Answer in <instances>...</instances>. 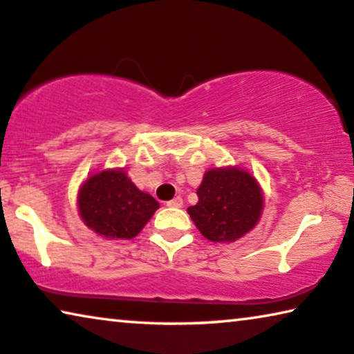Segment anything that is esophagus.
Segmentation results:
<instances>
[{"label": "esophagus", "mask_w": 354, "mask_h": 354, "mask_svg": "<svg viewBox=\"0 0 354 354\" xmlns=\"http://www.w3.org/2000/svg\"><path fill=\"white\" fill-rule=\"evenodd\" d=\"M167 205L170 208H181L183 207V198L181 197H175L173 201L167 202Z\"/></svg>", "instance_id": "34e87169"}]
</instances>
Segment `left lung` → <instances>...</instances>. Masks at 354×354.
<instances>
[{"instance_id":"obj_1","label":"left lung","mask_w":354,"mask_h":354,"mask_svg":"<svg viewBox=\"0 0 354 354\" xmlns=\"http://www.w3.org/2000/svg\"><path fill=\"white\" fill-rule=\"evenodd\" d=\"M198 202L189 207L194 225L212 242H234L257 226L263 192L250 173L239 167L205 171L197 189Z\"/></svg>"}]
</instances>
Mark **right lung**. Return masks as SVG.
Listing matches in <instances>:
<instances>
[{"label":"right lung","instance_id":"right-lung-1","mask_svg":"<svg viewBox=\"0 0 354 354\" xmlns=\"http://www.w3.org/2000/svg\"><path fill=\"white\" fill-rule=\"evenodd\" d=\"M158 208V202L139 191L123 168L89 176L78 191V212L84 225L115 241L136 237Z\"/></svg>","mask_w":354,"mask_h":354}]
</instances>
